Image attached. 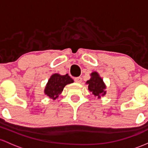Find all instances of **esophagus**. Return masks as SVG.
Instances as JSON below:
<instances>
[{
    "label": "esophagus",
    "instance_id": "esophagus-1",
    "mask_svg": "<svg viewBox=\"0 0 148 148\" xmlns=\"http://www.w3.org/2000/svg\"><path fill=\"white\" fill-rule=\"evenodd\" d=\"M74 80H75V82H76L77 83H81L82 81V77H75Z\"/></svg>",
    "mask_w": 148,
    "mask_h": 148
}]
</instances>
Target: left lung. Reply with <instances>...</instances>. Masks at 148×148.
I'll return each mask as SVG.
<instances>
[{"label": "left lung", "instance_id": "8db88e82", "mask_svg": "<svg viewBox=\"0 0 148 148\" xmlns=\"http://www.w3.org/2000/svg\"><path fill=\"white\" fill-rule=\"evenodd\" d=\"M90 75V79L86 82L88 84V89L94 96L100 99L101 96L106 95V94L105 83L97 72H93Z\"/></svg>", "mask_w": 148, "mask_h": 148}]
</instances>
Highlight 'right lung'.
<instances>
[{
  "label": "right lung",
  "instance_id": "1",
  "mask_svg": "<svg viewBox=\"0 0 148 148\" xmlns=\"http://www.w3.org/2000/svg\"><path fill=\"white\" fill-rule=\"evenodd\" d=\"M73 82V79L68 74L65 75H61L58 73L53 74L46 84L44 91L45 94L53 100H56L64 90V88L66 84Z\"/></svg>",
  "mask_w": 148,
  "mask_h": 148
}]
</instances>
